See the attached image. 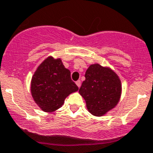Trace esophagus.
<instances>
[{
	"label": "esophagus",
	"instance_id": "1",
	"mask_svg": "<svg viewBox=\"0 0 153 153\" xmlns=\"http://www.w3.org/2000/svg\"><path fill=\"white\" fill-rule=\"evenodd\" d=\"M75 84L77 85V86H78V88H80V86H81V82H80V80H78V81H77V82H75Z\"/></svg>",
	"mask_w": 153,
	"mask_h": 153
}]
</instances>
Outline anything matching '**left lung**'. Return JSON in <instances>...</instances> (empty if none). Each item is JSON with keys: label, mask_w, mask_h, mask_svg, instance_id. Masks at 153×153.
Masks as SVG:
<instances>
[{"label": "left lung", "mask_w": 153, "mask_h": 153, "mask_svg": "<svg viewBox=\"0 0 153 153\" xmlns=\"http://www.w3.org/2000/svg\"><path fill=\"white\" fill-rule=\"evenodd\" d=\"M79 94L85 99L86 108L91 115L103 116L118 105L122 95L119 75L99 64H92L85 72Z\"/></svg>", "instance_id": "1"}]
</instances>
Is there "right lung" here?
Instances as JSON below:
<instances>
[{
  "instance_id": "1",
  "label": "right lung",
  "mask_w": 153,
  "mask_h": 153,
  "mask_svg": "<svg viewBox=\"0 0 153 153\" xmlns=\"http://www.w3.org/2000/svg\"><path fill=\"white\" fill-rule=\"evenodd\" d=\"M78 90L71 72L61 58L48 56L40 64L30 82V93L42 111L53 112L64 105L70 94Z\"/></svg>"
}]
</instances>
